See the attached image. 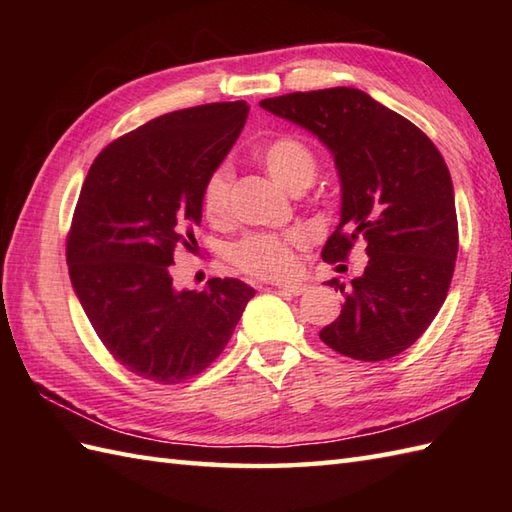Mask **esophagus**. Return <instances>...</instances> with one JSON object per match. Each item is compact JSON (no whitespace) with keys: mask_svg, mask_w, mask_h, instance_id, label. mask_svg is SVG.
Returning <instances> with one entry per match:
<instances>
[{"mask_svg":"<svg viewBox=\"0 0 512 512\" xmlns=\"http://www.w3.org/2000/svg\"><path fill=\"white\" fill-rule=\"evenodd\" d=\"M308 288L303 284H286V286H279V292H284V295H290V297H299L306 292Z\"/></svg>","mask_w":512,"mask_h":512,"instance_id":"34e87169","label":"esophagus"}]
</instances>
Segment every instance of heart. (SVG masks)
I'll list each match as a JSON object with an SVG mask.
<instances>
[{"label": "heart", "instance_id": "heart-1", "mask_svg": "<svg viewBox=\"0 0 512 512\" xmlns=\"http://www.w3.org/2000/svg\"><path fill=\"white\" fill-rule=\"evenodd\" d=\"M257 158L281 187L297 193L310 187L317 176V156L295 136H277L257 151ZM233 171L228 165L215 167L202 182L200 206L209 222H222L228 213ZM306 237L299 231L286 233H250L228 250L233 266L259 279H286L297 273L299 250Z\"/></svg>", "mask_w": 512, "mask_h": 512}]
</instances>
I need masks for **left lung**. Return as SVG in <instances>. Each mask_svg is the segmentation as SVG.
I'll list each match as a JSON object with an SVG mask.
<instances>
[{
	"mask_svg": "<svg viewBox=\"0 0 512 512\" xmlns=\"http://www.w3.org/2000/svg\"><path fill=\"white\" fill-rule=\"evenodd\" d=\"M259 105L332 151L343 204L323 262H347L356 242L369 257L350 288L328 281L345 306L321 341L365 363L405 352L440 312L458 257L447 162L422 129L356 88L292 92Z\"/></svg>",
	"mask_w": 512,
	"mask_h": 512,
	"instance_id": "obj_1",
	"label": "left lung"
}]
</instances>
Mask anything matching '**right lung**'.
<instances>
[{"label":"right lung","mask_w":512,"mask_h":512,"mask_svg":"<svg viewBox=\"0 0 512 512\" xmlns=\"http://www.w3.org/2000/svg\"><path fill=\"white\" fill-rule=\"evenodd\" d=\"M246 101L162 114L94 158L65 239L70 281L105 350L129 372L178 385L231 339L255 290L213 277L173 290L178 246L191 250L200 191L246 123Z\"/></svg>","instance_id":"right-lung-1"}]
</instances>
